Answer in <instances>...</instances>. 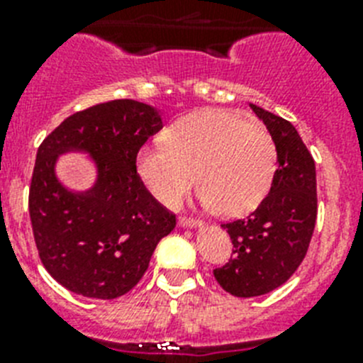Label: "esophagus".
Masks as SVG:
<instances>
[{"label": "esophagus", "mask_w": 363, "mask_h": 363, "mask_svg": "<svg viewBox=\"0 0 363 363\" xmlns=\"http://www.w3.org/2000/svg\"><path fill=\"white\" fill-rule=\"evenodd\" d=\"M178 223L182 227H200L201 221L196 220V218H191V216H182L178 220Z\"/></svg>", "instance_id": "obj_1"}]
</instances>
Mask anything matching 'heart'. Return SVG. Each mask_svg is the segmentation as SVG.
I'll use <instances>...</instances> for the list:
<instances>
[{"label": "heart", "instance_id": "1", "mask_svg": "<svg viewBox=\"0 0 363 363\" xmlns=\"http://www.w3.org/2000/svg\"><path fill=\"white\" fill-rule=\"evenodd\" d=\"M271 134L247 118L223 108L192 112L138 154V172L154 196L178 207L197 171L201 200L220 216H242L256 209L277 172Z\"/></svg>", "mask_w": 363, "mask_h": 363}]
</instances>
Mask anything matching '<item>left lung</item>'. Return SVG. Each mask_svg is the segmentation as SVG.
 <instances>
[{
  "label": "left lung",
  "instance_id": "1",
  "mask_svg": "<svg viewBox=\"0 0 363 363\" xmlns=\"http://www.w3.org/2000/svg\"><path fill=\"white\" fill-rule=\"evenodd\" d=\"M277 145L278 169L271 191L243 220L221 223L233 240V256L214 278L233 296H262L284 285L303 262L313 238L318 200L314 160L300 134L284 118L251 104Z\"/></svg>",
  "mask_w": 363,
  "mask_h": 363
}]
</instances>
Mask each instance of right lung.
I'll use <instances>...</instances> for the list:
<instances>
[{
	"mask_svg": "<svg viewBox=\"0 0 363 363\" xmlns=\"http://www.w3.org/2000/svg\"><path fill=\"white\" fill-rule=\"evenodd\" d=\"M162 127L150 105L112 99L63 120L38 149L28 191L32 233L41 264L65 289L99 300L123 296L176 227V214L136 171L138 152ZM70 150L96 163V184L85 193L69 191L53 171L57 156Z\"/></svg>",
	"mask_w": 363,
	"mask_h": 363,
	"instance_id": "right-lung-1",
	"label": "right lung"
}]
</instances>
